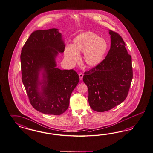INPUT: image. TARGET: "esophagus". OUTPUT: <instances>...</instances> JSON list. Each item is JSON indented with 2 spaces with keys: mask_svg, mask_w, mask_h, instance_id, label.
<instances>
[{
  "mask_svg": "<svg viewBox=\"0 0 153 153\" xmlns=\"http://www.w3.org/2000/svg\"><path fill=\"white\" fill-rule=\"evenodd\" d=\"M79 79H82V78H83V74H82V73H79Z\"/></svg>",
  "mask_w": 153,
  "mask_h": 153,
  "instance_id": "1",
  "label": "esophagus"
}]
</instances>
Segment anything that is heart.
Here are the masks:
<instances>
[{
    "label": "heart",
    "mask_w": 153,
    "mask_h": 153,
    "mask_svg": "<svg viewBox=\"0 0 153 153\" xmlns=\"http://www.w3.org/2000/svg\"><path fill=\"white\" fill-rule=\"evenodd\" d=\"M105 41L92 32L79 34L74 38L71 46L65 48V56L71 64L79 60V54H84L83 63L92 68L97 66L103 60L107 51Z\"/></svg>",
    "instance_id": "heart-1"
}]
</instances>
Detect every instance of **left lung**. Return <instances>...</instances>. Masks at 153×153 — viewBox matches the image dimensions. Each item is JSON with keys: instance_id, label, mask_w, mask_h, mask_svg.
I'll return each mask as SVG.
<instances>
[{"instance_id": "8db88e82", "label": "left lung", "mask_w": 153, "mask_h": 153, "mask_svg": "<svg viewBox=\"0 0 153 153\" xmlns=\"http://www.w3.org/2000/svg\"><path fill=\"white\" fill-rule=\"evenodd\" d=\"M111 49L97 66L84 73L89 105L95 111L111 110L126 99L133 77L131 56L122 37L109 30Z\"/></svg>"}]
</instances>
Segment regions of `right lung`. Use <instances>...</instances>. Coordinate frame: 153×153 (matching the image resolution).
<instances>
[{
	"instance_id": "1",
	"label": "right lung",
	"mask_w": 153,
	"mask_h": 153,
	"mask_svg": "<svg viewBox=\"0 0 153 153\" xmlns=\"http://www.w3.org/2000/svg\"><path fill=\"white\" fill-rule=\"evenodd\" d=\"M65 45L56 28L33 31L22 49V80L30 104L37 111L60 115L68 109L71 95L79 83L74 70L56 68V56L63 53ZM43 70V79L38 75ZM42 84L40 91L38 86Z\"/></svg>"
}]
</instances>
